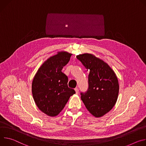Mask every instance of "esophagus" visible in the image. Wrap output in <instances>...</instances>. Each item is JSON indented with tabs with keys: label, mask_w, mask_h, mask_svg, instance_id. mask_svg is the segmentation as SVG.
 I'll list each match as a JSON object with an SVG mask.
<instances>
[{
	"label": "esophagus",
	"mask_w": 146,
	"mask_h": 146,
	"mask_svg": "<svg viewBox=\"0 0 146 146\" xmlns=\"http://www.w3.org/2000/svg\"><path fill=\"white\" fill-rule=\"evenodd\" d=\"M75 90L76 93V94H78V93H79V89H78V88H75Z\"/></svg>",
	"instance_id": "obj_1"
}]
</instances>
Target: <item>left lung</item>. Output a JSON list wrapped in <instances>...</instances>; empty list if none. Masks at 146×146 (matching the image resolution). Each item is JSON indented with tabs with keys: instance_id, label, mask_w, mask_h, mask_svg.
Returning <instances> with one entry per match:
<instances>
[{
	"instance_id": "left-lung-1",
	"label": "left lung",
	"mask_w": 146,
	"mask_h": 146,
	"mask_svg": "<svg viewBox=\"0 0 146 146\" xmlns=\"http://www.w3.org/2000/svg\"><path fill=\"white\" fill-rule=\"evenodd\" d=\"M76 57L90 71L88 89L80 93L81 100L93 116L101 117L117 102L119 93L117 77L106 62L93 54L85 53Z\"/></svg>"
}]
</instances>
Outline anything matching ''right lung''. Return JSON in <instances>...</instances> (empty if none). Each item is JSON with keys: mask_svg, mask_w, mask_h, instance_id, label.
Listing matches in <instances>:
<instances>
[{"mask_svg": "<svg viewBox=\"0 0 146 146\" xmlns=\"http://www.w3.org/2000/svg\"><path fill=\"white\" fill-rule=\"evenodd\" d=\"M72 54L58 52L42 65L34 76L32 92L39 109L46 115L55 117L62 110L75 91L68 88V77L61 70Z\"/></svg>", "mask_w": 146, "mask_h": 146, "instance_id": "add662e5", "label": "right lung"}]
</instances>
